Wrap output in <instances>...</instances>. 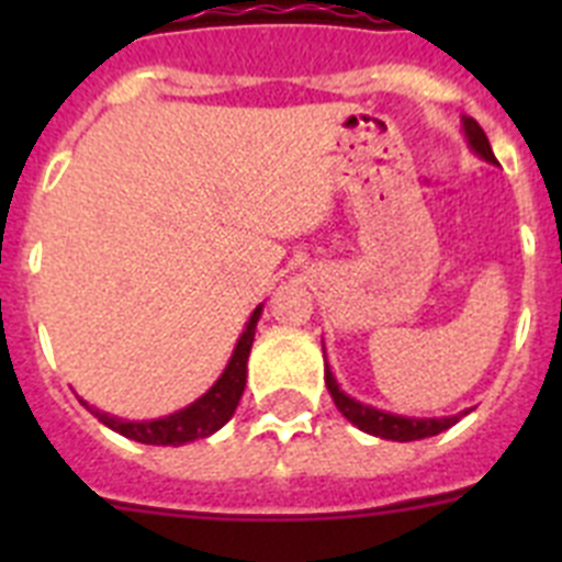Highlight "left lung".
<instances>
[{
	"mask_svg": "<svg viewBox=\"0 0 562 562\" xmlns=\"http://www.w3.org/2000/svg\"><path fill=\"white\" fill-rule=\"evenodd\" d=\"M461 132H464L467 146L473 148L481 160L493 162V166L498 162L495 160L493 148H490V140H486L484 128H481L473 117H467V114L461 117ZM324 380H326V389H329L331 400H335L337 411H340V414L346 416L351 425H355V428H360L362 434L380 436V439H391V441L428 439V436H436V434H441V430L453 428L461 416L470 414V411H461V414H456V416H434V419L389 414V411H380V408H374V405H366V402H360V400H355V396L346 394V391L337 385L335 374H331V369H329V362H326V369H324Z\"/></svg>",
	"mask_w": 562,
	"mask_h": 562,
	"instance_id": "1",
	"label": "left lung"
}]
</instances>
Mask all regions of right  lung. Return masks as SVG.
Returning a JSON list of instances; mask_svg holds the SVG:
<instances>
[{"label":"right lung","mask_w":562,"mask_h":562,"mask_svg":"<svg viewBox=\"0 0 562 562\" xmlns=\"http://www.w3.org/2000/svg\"><path fill=\"white\" fill-rule=\"evenodd\" d=\"M261 310L265 304H258L252 310L250 321H247L245 331L238 335L236 349H233L231 360H227L225 371L211 389L193 400L186 408L173 411V414L160 416V419H121V416L103 414L98 408H89L87 402L81 400V405H87L92 414L98 416V422H103L109 430L114 434L126 436L132 441H140V445H171V448H180V445H188V441L207 439L211 434H216L220 428H225V422H231V416L236 414V405L245 394V382H247V357H250L252 349V337H256V324L261 317Z\"/></svg>","instance_id":"1"}]
</instances>
